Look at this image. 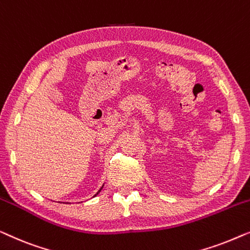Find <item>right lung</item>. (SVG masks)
Returning a JSON list of instances; mask_svg holds the SVG:
<instances>
[{
  "label": "right lung",
  "instance_id": "1",
  "mask_svg": "<svg viewBox=\"0 0 250 250\" xmlns=\"http://www.w3.org/2000/svg\"><path fill=\"white\" fill-rule=\"evenodd\" d=\"M102 188H103V187H102ZM102 188H101V189H100V190H98V191H97V192H96V195H95V196H97V195H98V194H100V191H101V190H102ZM95 196H94V197H95Z\"/></svg>",
  "mask_w": 250,
  "mask_h": 250
}]
</instances>
